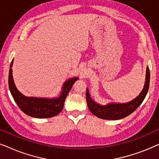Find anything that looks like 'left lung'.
Listing matches in <instances>:
<instances>
[{
	"instance_id": "left-lung-1",
	"label": "left lung",
	"mask_w": 159,
	"mask_h": 159,
	"mask_svg": "<svg viewBox=\"0 0 159 159\" xmlns=\"http://www.w3.org/2000/svg\"><path fill=\"white\" fill-rule=\"evenodd\" d=\"M150 84V70L148 66L146 69V76L144 88L138 97L132 101L125 103H109L102 106L95 103L91 98L88 89L86 90V101L90 112L98 118L108 120H118L129 116L142 103L146 96Z\"/></svg>"
}]
</instances>
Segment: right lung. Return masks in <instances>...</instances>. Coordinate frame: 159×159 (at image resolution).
<instances>
[{
  "label": "right lung",
  "mask_w": 159,
  "mask_h": 159,
  "mask_svg": "<svg viewBox=\"0 0 159 159\" xmlns=\"http://www.w3.org/2000/svg\"><path fill=\"white\" fill-rule=\"evenodd\" d=\"M14 59L10 65L8 75V86L10 92L19 108L28 116L34 118H51L61 111L64 108L65 99L71 90L78 77L69 79L64 82L60 96L53 98L26 97L17 90L12 75V66Z\"/></svg>",
  "instance_id": "obj_1"
}]
</instances>
